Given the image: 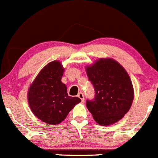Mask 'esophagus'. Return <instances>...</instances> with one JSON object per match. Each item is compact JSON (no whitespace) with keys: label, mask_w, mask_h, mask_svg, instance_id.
I'll list each match as a JSON object with an SVG mask.
<instances>
[{"label":"esophagus","mask_w":158,"mask_h":158,"mask_svg":"<svg viewBox=\"0 0 158 158\" xmlns=\"http://www.w3.org/2000/svg\"><path fill=\"white\" fill-rule=\"evenodd\" d=\"M77 97H78V98H80V99L81 100V101H82V102H84V94L81 93V92H80V93L78 94V95H77Z\"/></svg>","instance_id":"1"}]
</instances>
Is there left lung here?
<instances>
[{"label": "left lung", "mask_w": 158, "mask_h": 158, "mask_svg": "<svg viewBox=\"0 0 158 158\" xmlns=\"http://www.w3.org/2000/svg\"><path fill=\"white\" fill-rule=\"evenodd\" d=\"M95 91L94 100L86 105L100 125L118 122L130 110L134 99L131 80L126 70L111 58H100L86 68Z\"/></svg>", "instance_id": "left-lung-1"}]
</instances>
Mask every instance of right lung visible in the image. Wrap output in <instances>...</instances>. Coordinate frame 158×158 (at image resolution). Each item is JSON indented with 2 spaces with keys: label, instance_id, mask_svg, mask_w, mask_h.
Segmentation results:
<instances>
[{
  "label": "right lung",
  "instance_id": "add662e5",
  "mask_svg": "<svg viewBox=\"0 0 158 158\" xmlns=\"http://www.w3.org/2000/svg\"><path fill=\"white\" fill-rule=\"evenodd\" d=\"M64 68L58 60L50 62L30 85L27 101L31 111L38 119L51 125L60 124L74 106L81 101L68 96L61 82Z\"/></svg>",
  "mask_w": 158,
  "mask_h": 158
}]
</instances>
